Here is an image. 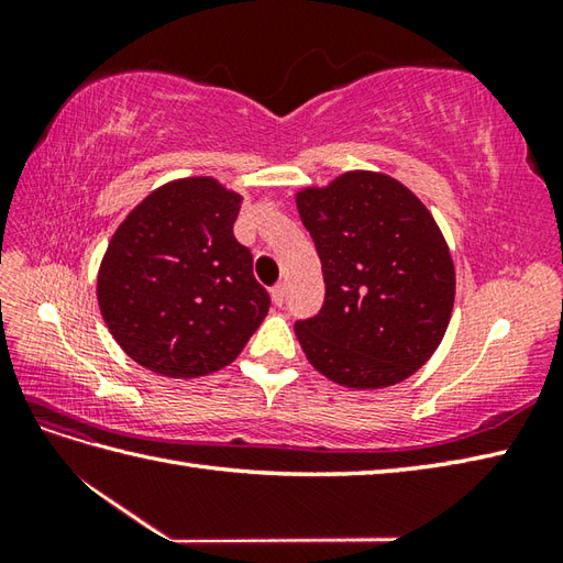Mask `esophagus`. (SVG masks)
I'll return each instance as SVG.
<instances>
[{
    "mask_svg": "<svg viewBox=\"0 0 563 563\" xmlns=\"http://www.w3.org/2000/svg\"><path fill=\"white\" fill-rule=\"evenodd\" d=\"M273 302L278 305V307L285 302V283H278V285H275V288H273Z\"/></svg>",
    "mask_w": 563,
    "mask_h": 563,
    "instance_id": "obj_1",
    "label": "esophagus"
}]
</instances>
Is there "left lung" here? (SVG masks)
I'll list each match as a JSON object with an SVG mask.
<instances>
[{
    "instance_id": "left-lung-1",
    "label": "left lung",
    "mask_w": 563,
    "mask_h": 563,
    "mask_svg": "<svg viewBox=\"0 0 563 563\" xmlns=\"http://www.w3.org/2000/svg\"><path fill=\"white\" fill-rule=\"evenodd\" d=\"M324 273V305L295 321L307 361L353 389L413 375L450 324L454 266L426 206L385 174L351 172L297 194Z\"/></svg>"
}]
</instances>
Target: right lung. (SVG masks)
I'll return each mask as SVG.
<instances>
[{
    "label": "right lung",
    "instance_id": "add662e5",
    "mask_svg": "<svg viewBox=\"0 0 563 563\" xmlns=\"http://www.w3.org/2000/svg\"><path fill=\"white\" fill-rule=\"evenodd\" d=\"M242 198L196 176L154 190L118 227L99 268L106 327L142 367L200 377L230 365L268 314L236 242Z\"/></svg>",
    "mask_w": 563,
    "mask_h": 563
}]
</instances>
